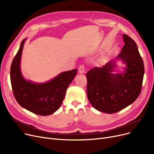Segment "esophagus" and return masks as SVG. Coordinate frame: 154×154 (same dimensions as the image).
I'll return each mask as SVG.
<instances>
[{
  "label": "esophagus",
  "instance_id": "34e87169",
  "mask_svg": "<svg viewBox=\"0 0 154 154\" xmlns=\"http://www.w3.org/2000/svg\"><path fill=\"white\" fill-rule=\"evenodd\" d=\"M79 72L80 74H83V73L85 72V66L84 65L81 64L79 67Z\"/></svg>",
  "mask_w": 154,
  "mask_h": 154
}]
</instances>
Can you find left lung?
Returning a JSON list of instances; mask_svg holds the SVG:
<instances>
[{"instance_id": "left-lung-1", "label": "left lung", "mask_w": 154, "mask_h": 154, "mask_svg": "<svg viewBox=\"0 0 154 154\" xmlns=\"http://www.w3.org/2000/svg\"><path fill=\"white\" fill-rule=\"evenodd\" d=\"M125 44L114 60L102 67L88 71L87 97L94 108L114 114L130 106L139 96L144 75V65L134 40L123 34ZM122 60L126 64L125 71L115 73L116 61Z\"/></svg>"}]
</instances>
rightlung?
<instances>
[{
	"mask_svg": "<svg viewBox=\"0 0 154 154\" xmlns=\"http://www.w3.org/2000/svg\"><path fill=\"white\" fill-rule=\"evenodd\" d=\"M23 39L11 67V82L15 100L23 108L40 116L51 115L57 110L64 99L66 91L77 75V69L62 72L43 84L27 81L21 74L20 63Z\"/></svg>",
	"mask_w": 154,
	"mask_h": 154,
	"instance_id": "right-lung-1",
	"label": "right lung"
}]
</instances>
